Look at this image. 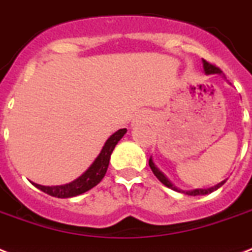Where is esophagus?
<instances>
[{"label": "esophagus", "instance_id": "34e87169", "mask_svg": "<svg viewBox=\"0 0 252 252\" xmlns=\"http://www.w3.org/2000/svg\"><path fill=\"white\" fill-rule=\"evenodd\" d=\"M145 122H148V116H146V115H140V116H137L136 120H134V124H138V123H145Z\"/></svg>", "mask_w": 252, "mask_h": 252}]
</instances>
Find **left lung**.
<instances>
[{"instance_id": "8db88e82", "label": "left lung", "mask_w": 252, "mask_h": 252, "mask_svg": "<svg viewBox=\"0 0 252 252\" xmlns=\"http://www.w3.org/2000/svg\"><path fill=\"white\" fill-rule=\"evenodd\" d=\"M203 69H204V73H205L207 76H209V74H220V76H222V72H221V70H220L217 66L209 64V63L205 60H203ZM223 78H225V77H223ZM149 166H150V168H152V171H153L154 175L157 176V179L159 180L162 184H165L166 187L171 188V189H174V191L182 192V193H186V195H188V196L208 195V193H212V192L217 191V189H219L220 187H222V184L226 182V180H222V182H220L219 184H216V186H213V187H209V188H195V189H191V191H184V189H180V188L176 187L175 184L172 183L171 180L168 179L167 176H166L165 174H163V172H162L161 170L157 167V165H156L153 161V157H150Z\"/></svg>"}]
</instances>
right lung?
Listing matches in <instances>:
<instances>
[{
    "label": "right lung",
    "instance_id": "obj_1",
    "mask_svg": "<svg viewBox=\"0 0 252 252\" xmlns=\"http://www.w3.org/2000/svg\"><path fill=\"white\" fill-rule=\"evenodd\" d=\"M126 133V129L124 128V129H119L114 134H111L110 137L107 138V141L104 142L98 157L95 158L94 162L90 165V167L70 183L61 184V186H41V184L33 183V182H31V183L36 188H39L40 191L45 192L53 197H59V199H68V197L82 195L93 187H95L98 183H100V180L104 178L107 168L110 165L111 154L114 152L116 144L122 140Z\"/></svg>",
    "mask_w": 252,
    "mask_h": 252
}]
</instances>
